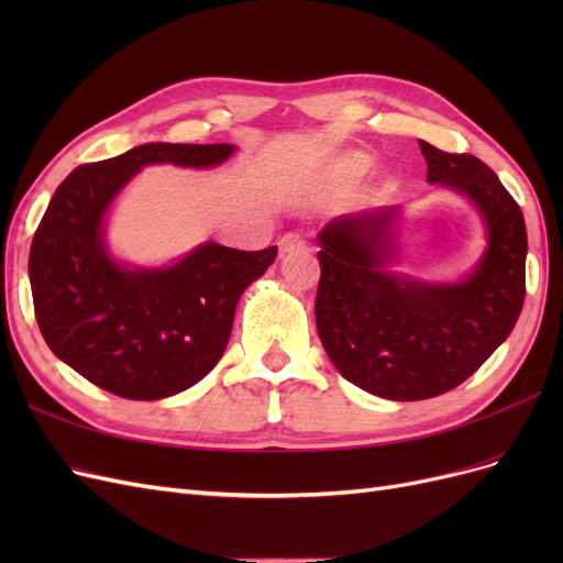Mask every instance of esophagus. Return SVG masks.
<instances>
[{
	"label": "esophagus",
	"instance_id": "34e87169",
	"mask_svg": "<svg viewBox=\"0 0 563 563\" xmlns=\"http://www.w3.org/2000/svg\"><path fill=\"white\" fill-rule=\"evenodd\" d=\"M300 246H305V240H302L300 232H286V234L282 236V240H279V251H282V253L300 249Z\"/></svg>",
	"mask_w": 563,
	"mask_h": 563
}]
</instances>
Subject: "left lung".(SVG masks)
Wrapping results in <instances>:
<instances>
[{
  "instance_id": "8db88e82",
  "label": "left lung",
  "mask_w": 563,
  "mask_h": 563,
  "mask_svg": "<svg viewBox=\"0 0 563 563\" xmlns=\"http://www.w3.org/2000/svg\"><path fill=\"white\" fill-rule=\"evenodd\" d=\"M428 180L467 195L488 249L457 284H428L385 269L397 255V209L338 218L319 232L314 319L340 376L395 401L457 387L512 333L526 296V225L515 197L472 155L420 141Z\"/></svg>"
}]
</instances>
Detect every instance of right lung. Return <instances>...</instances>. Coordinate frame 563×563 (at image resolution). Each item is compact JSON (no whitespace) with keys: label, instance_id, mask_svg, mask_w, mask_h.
I'll return each instance as SVG.
<instances>
[{"label":"right lung","instance_id":"obj_1","mask_svg":"<svg viewBox=\"0 0 563 563\" xmlns=\"http://www.w3.org/2000/svg\"><path fill=\"white\" fill-rule=\"evenodd\" d=\"M232 152L228 143H147L77 166L51 197L27 263L35 317L51 352L100 389L164 399L199 383L223 356L236 302L277 246L207 242L172 267L129 269L110 258L103 218L143 166L207 168Z\"/></svg>","mask_w":563,"mask_h":563}]
</instances>
